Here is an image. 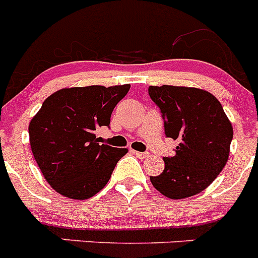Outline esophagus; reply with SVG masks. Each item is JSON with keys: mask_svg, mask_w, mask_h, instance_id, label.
I'll use <instances>...</instances> for the list:
<instances>
[{"mask_svg": "<svg viewBox=\"0 0 258 258\" xmlns=\"http://www.w3.org/2000/svg\"><path fill=\"white\" fill-rule=\"evenodd\" d=\"M134 155H136L137 157H140V159H147V157L150 156V154H147V152H140V151H133Z\"/></svg>", "mask_w": 258, "mask_h": 258, "instance_id": "obj_1", "label": "esophagus"}]
</instances>
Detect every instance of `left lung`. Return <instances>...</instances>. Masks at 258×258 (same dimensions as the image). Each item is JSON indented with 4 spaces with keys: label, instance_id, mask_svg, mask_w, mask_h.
<instances>
[{
    "label": "left lung",
    "instance_id": "left-lung-1",
    "mask_svg": "<svg viewBox=\"0 0 258 258\" xmlns=\"http://www.w3.org/2000/svg\"><path fill=\"white\" fill-rule=\"evenodd\" d=\"M149 94L165 120V134L177 141L164 157L163 173L150 177L164 197L186 199L206 190L229 160L232 125L217 98L187 86H150Z\"/></svg>",
    "mask_w": 258,
    "mask_h": 258
}]
</instances>
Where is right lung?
I'll return each mask as SVG.
<instances>
[{
    "label": "right lung",
    "mask_w": 258,
    "mask_h": 258,
    "mask_svg": "<svg viewBox=\"0 0 258 258\" xmlns=\"http://www.w3.org/2000/svg\"><path fill=\"white\" fill-rule=\"evenodd\" d=\"M129 89V84L60 89L49 95L32 117V152L56 192L85 200L106 186L127 149L99 145L97 131L108 126L113 108Z\"/></svg>",
    "instance_id": "add662e5"
}]
</instances>
